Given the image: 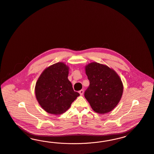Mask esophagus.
<instances>
[{"label": "esophagus", "mask_w": 154, "mask_h": 154, "mask_svg": "<svg viewBox=\"0 0 154 154\" xmlns=\"http://www.w3.org/2000/svg\"><path fill=\"white\" fill-rule=\"evenodd\" d=\"M79 93H80V95H82V94H83V93H84V90H82V89L80 90V91L79 92Z\"/></svg>", "instance_id": "34e87169"}]
</instances>
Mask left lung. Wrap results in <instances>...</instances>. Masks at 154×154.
<instances>
[{
    "instance_id": "left-lung-1",
    "label": "left lung",
    "mask_w": 154,
    "mask_h": 154,
    "mask_svg": "<svg viewBox=\"0 0 154 154\" xmlns=\"http://www.w3.org/2000/svg\"><path fill=\"white\" fill-rule=\"evenodd\" d=\"M90 84L84 93L93 111L104 114L113 110L119 103L123 92L122 80L108 66L92 62L85 67Z\"/></svg>"
}]
</instances>
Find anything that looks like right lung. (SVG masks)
Returning <instances> with one entry per match:
<instances>
[{"mask_svg":"<svg viewBox=\"0 0 154 154\" xmlns=\"http://www.w3.org/2000/svg\"><path fill=\"white\" fill-rule=\"evenodd\" d=\"M69 68L58 62L46 68L37 80L35 93L39 104L46 112L61 115L70 108L80 94L68 80Z\"/></svg>","mask_w":154,"mask_h":154,"instance_id":"right-lung-1","label":"right lung"}]
</instances>
